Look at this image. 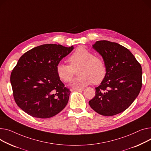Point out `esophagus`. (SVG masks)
<instances>
[{"label": "esophagus", "instance_id": "1", "mask_svg": "<svg viewBox=\"0 0 151 151\" xmlns=\"http://www.w3.org/2000/svg\"><path fill=\"white\" fill-rule=\"evenodd\" d=\"M84 90V88H76L75 90H76V91L78 92H81V91H83V90Z\"/></svg>", "mask_w": 151, "mask_h": 151}]
</instances>
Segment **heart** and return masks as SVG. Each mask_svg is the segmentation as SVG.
Segmentation results:
<instances>
[{
    "instance_id": "1",
    "label": "heart",
    "mask_w": 151,
    "mask_h": 151,
    "mask_svg": "<svg viewBox=\"0 0 151 151\" xmlns=\"http://www.w3.org/2000/svg\"><path fill=\"white\" fill-rule=\"evenodd\" d=\"M70 65L59 63L56 67L58 76L65 83L72 80L75 70L79 67V75L73 83L72 86L79 88L92 83H101L107 74V68L103 60L83 47L77 48L69 58Z\"/></svg>"
}]
</instances>
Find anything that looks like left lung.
Instances as JSON below:
<instances>
[{
	"instance_id": "obj_1",
	"label": "left lung",
	"mask_w": 151,
	"mask_h": 151,
	"mask_svg": "<svg viewBox=\"0 0 151 151\" xmlns=\"http://www.w3.org/2000/svg\"><path fill=\"white\" fill-rule=\"evenodd\" d=\"M92 47L102 56L107 74L88 103L99 114L113 116L124 111L138 96L142 68L132 53L118 43L99 41Z\"/></svg>"
}]
</instances>
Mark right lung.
Here are the masks:
<instances>
[{"label": "right lung", "instance_id": "add662e5", "mask_svg": "<svg viewBox=\"0 0 151 151\" xmlns=\"http://www.w3.org/2000/svg\"><path fill=\"white\" fill-rule=\"evenodd\" d=\"M73 46L44 44L25 53L10 77L17 105L29 115L52 117L68 103L70 90L58 76L56 67L73 50Z\"/></svg>", "mask_w": 151, "mask_h": 151}]
</instances>
